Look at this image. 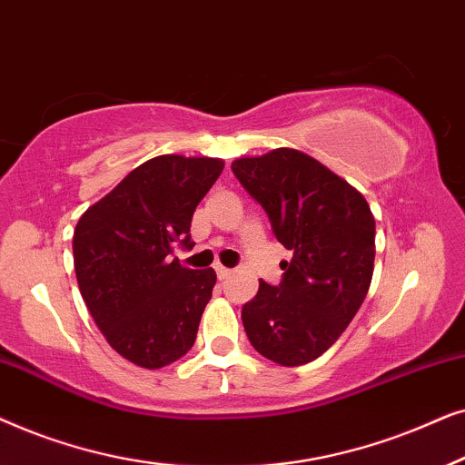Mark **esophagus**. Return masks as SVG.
<instances>
[{"instance_id": "esophagus-1", "label": "esophagus", "mask_w": 465, "mask_h": 465, "mask_svg": "<svg viewBox=\"0 0 465 465\" xmlns=\"http://www.w3.org/2000/svg\"><path fill=\"white\" fill-rule=\"evenodd\" d=\"M216 276H219V281H225V278H229V274H232V270L223 268V265H216Z\"/></svg>"}]
</instances>
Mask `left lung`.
Wrapping results in <instances>:
<instances>
[{
	"label": "left lung",
	"instance_id": "obj_1",
	"mask_svg": "<svg viewBox=\"0 0 465 465\" xmlns=\"http://www.w3.org/2000/svg\"><path fill=\"white\" fill-rule=\"evenodd\" d=\"M233 176L265 210L291 262L242 306L251 344L293 368L323 355L366 300L374 272V216L366 197L311 154L276 148L240 157Z\"/></svg>",
	"mask_w": 465,
	"mask_h": 465
}]
</instances>
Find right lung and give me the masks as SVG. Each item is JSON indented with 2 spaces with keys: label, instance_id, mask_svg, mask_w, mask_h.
<instances>
[{
  "label": "right lung",
  "instance_id": "1",
  "mask_svg": "<svg viewBox=\"0 0 465 465\" xmlns=\"http://www.w3.org/2000/svg\"><path fill=\"white\" fill-rule=\"evenodd\" d=\"M223 165L183 154L148 159L74 229L80 295L108 344L135 366L163 368L195 342L216 274L184 268L174 249H193L191 219Z\"/></svg>",
  "mask_w": 465,
  "mask_h": 465
}]
</instances>
